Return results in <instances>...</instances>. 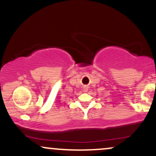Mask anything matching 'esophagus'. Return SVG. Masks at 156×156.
<instances>
[{
    "label": "esophagus",
    "instance_id": "1",
    "mask_svg": "<svg viewBox=\"0 0 156 156\" xmlns=\"http://www.w3.org/2000/svg\"><path fill=\"white\" fill-rule=\"evenodd\" d=\"M84 91H85V92H86V91H87V88H85V89H84Z\"/></svg>",
    "mask_w": 156,
    "mask_h": 156
}]
</instances>
